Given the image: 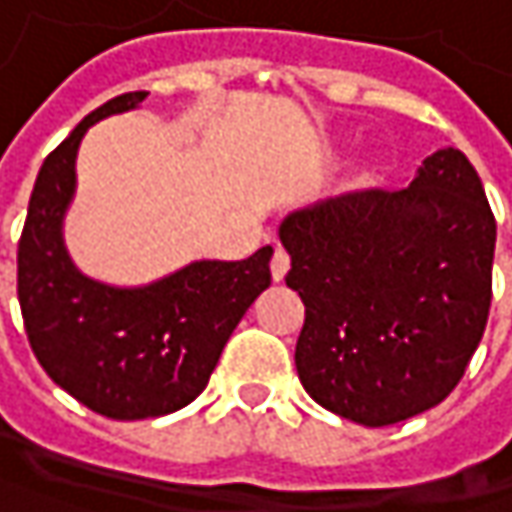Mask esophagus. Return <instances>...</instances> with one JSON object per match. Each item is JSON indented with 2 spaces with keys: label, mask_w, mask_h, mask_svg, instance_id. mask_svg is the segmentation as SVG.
Here are the masks:
<instances>
[{
  "label": "esophagus",
  "mask_w": 512,
  "mask_h": 512,
  "mask_svg": "<svg viewBox=\"0 0 512 512\" xmlns=\"http://www.w3.org/2000/svg\"><path fill=\"white\" fill-rule=\"evenodd\" d=\"M287 270H290V256H287L282 247H276V253L270 259V276H273V282H282L287 276Z\"/></svg>",
  "instance_id": "1"
}]
</instances>
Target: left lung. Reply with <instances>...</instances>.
<instances>
[{
	"instance_id": "left-lung-1",
	"label": "left lung",
	"mask_w": 512,
	"mask_h": 512,
	"mask_svg": "<svg viewBox=\"0 0 512 512\" xmlns=\"http://www.w3.org/2000/svg\"><path fill=\"white\" fill-rule=\"evenodd\" d=\"M305 302L296 370L313 402L384 427L444 402L482 342L496 219L462 150L427 156L404 190H359L279 227Z\"/></svg>"
}]
</instances>
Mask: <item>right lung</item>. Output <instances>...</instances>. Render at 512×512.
Segmentation results:
<instances>
[{
  "mask_svg": "<svg viewBox=\"0 0 512 512\" xmlns=\"http://www.w3.org/2000/svg\"><path fill=\"white\" fill-rule=\"evenodd\" d=\"M145 90L88 113L45 159L16 253L28 342L53 382L99 416L133 422L182 410L207 387L230 333L270 287L267 245L242 262H190L145 287H113L73 265L62 222L90 125L139 108Z\"/></svg>",
  "mask_w": 512,
  "mask_h": 512,
  "instance_id": "right-lung-1",
  "label": "right lung"
}]
</instances>
